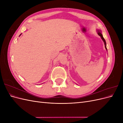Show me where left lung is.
<instances>
[{
    "instance_id": "obj_1",
    "label": "left lung",
    "mask_w": 123,
    "mask_h": 123,
    "mask_svg": "<svg viewBox=\"0 0 123 123\" xmlns=\"http://www.w3.org/2000/svg\"><path fill=\"white\" fill-rule=\"evenodd\" d=\"M97 31H98V35L100 36V37H101V38H102V40H103V42H104V44H105V47L106 49L107 50V48H106V41H105V39H104V37H103V35H102V33H101V31H100V30H97Z\"/></svg>"
}]
</instances>
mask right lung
<instances>
[{"label":"right lung","instance_id":"add662e5","mask_svg":"<svg viewBox=\"0 0 123 123\" xmlns=\"http://www.w3.org/2000/svg\"><path fill=\"white\" fill-rule=\"evenodd\" d=\"M21 34H20V35H21Z\"/></svg>","mask_w":123,"mask_h":123}]
</instances>
